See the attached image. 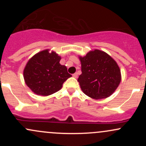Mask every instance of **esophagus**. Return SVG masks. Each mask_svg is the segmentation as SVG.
Listing matches in <instances>:
<instances>
[{"label": "esophagus", "mask_w": 146, "mask_h": 146, "mask_svg": "<svg viewBox=\"0 0 146 146\" xmlns=\"http://www.w3.org/2000/svg\"><path fill=\"white\" fill-rule=\"evenodd\" d=\"M73 78H78V73H74V74H73Z\"/></svg>", "instance_id": "esophagus-1"}]
</instances>
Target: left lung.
Wrapping results in <instances>:
<instances>
[{
	"instance_id": "left-lung-1",
	"label": "left lung",
	"mask_w": 146,
	"mask_h": 146,
	"mask_svg": "<svg viewBox=\"0 0 146 146\" xmlns=\"http://www.w3.org/2000/svg\"><path fill=\"white\" fill-rule=\"evenodd\" d=\"M79 59L82 74L78 81L83 93L95 100L110 97L121 80V71L116 61L99 49L90 51Z\"/></svg>"
}]
</instances>
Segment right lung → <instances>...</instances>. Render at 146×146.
<instances>
[{
  "mask_svg": "<svg viewBox=\"0 0 146 146\" xmlns=\"http://www.w3.org/2000/svg\"><path fill=\"white\" fill-rule=\"evenodd\" d=\"M61 57L49 49L38 52L27 63L23 71L25 84L35 94L48 96L58 91L72 75L61 65Z\"/></svg>",
  "mask_w": 146,
  "mask_h": 146,
  "instance_id": "1",
  "label": "right lung"
}]
</instances>
